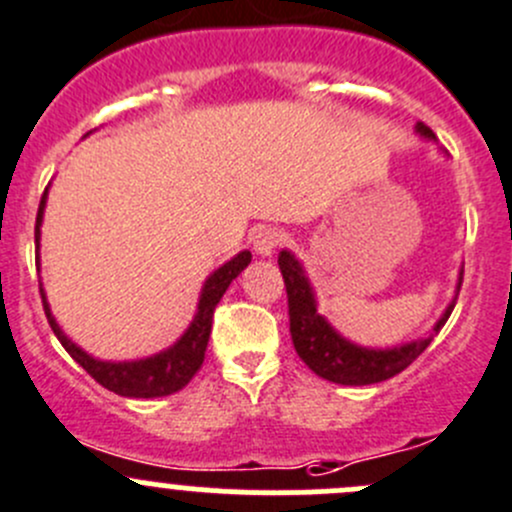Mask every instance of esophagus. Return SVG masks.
I'll use <instances>...</instances> for the list:
<instances>
[{"label": "esophagus", "mask_w": 512, "mask_h": 512, "mask_svg": "<svg viewBox=\"0 0 512 512\" xmlns=\"http://www.w3.org/2000/svg\"><path fill=\"white\" fill-rule=\"evenodd\" d=\"M282 242V232L275 227H260V230L252 235V250L260 257H270L275 252V247Z\"/></svg>", "instance_id": "esophagus-1"}]
</instances>
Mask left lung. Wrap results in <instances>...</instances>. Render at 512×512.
<instances>
[{"label":"left lung","instance_id":"1","mask_svg":"<svg viewBox=\"0 0 512 512\" xmlns=\"http://www.w3.org/2000/svg\"><path fill=\"white\" fill-rule=\"evenodd\" d=\"M415 135L420 140H428L438 145L433 130L425 127L423 122L415 124ZM440 152V150H438ZM277 265H280L282 280L287 287V307H290V335L292 345H295L297 355L302 357L307 367L315 375L325 377V380L337 382V385H372V382H382L403 372L410 362L418 355H423L425 347L433 342L440 327L448 322L450 312H453L455 300H458L460 282H463V270L458 272V285H455L453 300L443 310V315L435 320V325L425 332L423 337L415 340L398 342V345L388 347H370L357 345L350 337L335 330L325 315L317 310V292L312 287L310 277H307L305 265L295 257V252L282 250L277 255Z\"/></svg>","mask_w":512,"mask_h":512}]
</instances>
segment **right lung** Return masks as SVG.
I'll list each match as a JSON object with an SVG mask.
<instances>
[{"label":"right lung","mask_w":512,"mask_h":512,"mask_svg":"<svg viewBox=\"0 0 512 512\" xmlns=\"http://www.w3.org/2000/svg\"><path fill=\"white\" fill-rule=\"evenodd\" d=\"M92 132H87L84 137H89ZM49 187L44 190L42 202H39L37 212V227H34V242H37V270H39V240H42V222H44V207H47ZM252 262L250 250L237 252L235 257L225 262V265L217 267L215 272L207 275V280L202 282L200 297H197V310L192 322L187 325V330L172 342L165 350L155 352V355L137 357V360H99V357L89 355L87 350L77 345V342L69 340L64 335V330L59 327L57 317L52 315V307L47 302V292H44L42 282H39V292H42V305L44 315H47L49 327L57 335V340L62 342L64 350L72 355L74 362L84 367L94 380L102 385V388L112 390V393L122 395V398H165V395L177 393L187 385V382L195 377V372L200 370L202 360H205L207 342H210L212 332V315H215L217 302L222 300V295L227 292L230 282L245 270Z\"/></svg>","instance_id":"add662e5"}]
</instances>
